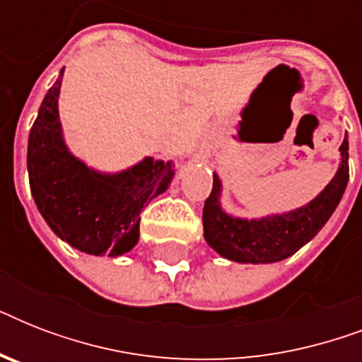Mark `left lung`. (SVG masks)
I'll use <instances>...</instances> for the list:
<instances>
[{"label": "left lung", "instance_id": "8db88e82", "mask_svg": "<svg viewBox=\"0 0 362 362\" xmlns=\"http://www.w3.org/2000/svg\"><path fill=\"white\" fill-rule=\"evenodd\" d=\"M348 135L340 146V167L323 192L300 209L261 218L242 220L226 214L220 204L221 182L214 175V184L204 201V240L221 257L237 263H276L298 252L321 231L337 210L349 180Z\"/></svg>", "mask_w": 362, "mask_h": 362}]
</instances>
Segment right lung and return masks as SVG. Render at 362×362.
Returning a JSON list of instances; mask_svg holds the SVG:
<instances>
[{"instance_id": "obj_1", "label": "right lung", "mask_w": 362, "mask_h": 362, "mask_svg": "<svg viewBox=\"0 0 362 362\" xmlns=\"http://www.w3.org/2000/svg\"><path fill=\"white\" fill-rule=\"evenodd\" d=\"M62 76L45 95L28 141L31 195L48 227L90 255H124L139 242L144 206L169 187L173 161L144 158L131 169L105 175L67 150L59 124Z\"/></svg>"}]
</instances>
